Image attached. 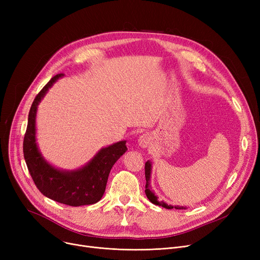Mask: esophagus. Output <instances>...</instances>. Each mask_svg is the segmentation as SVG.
<instances>
[{
    "label": "esophagus",
    "instance_id": "esophagus-1",
    "mask_svg": "<svg viewBox=\"0 0 260 260\" xmlns=\"http://www.w3.org/2000/svg\"><path fill=\"white\" fill-rule=\"evenodd\" d=\"M148 143H149L148 136H147V135H142L141 137L139 138V144H140L141 146H143V147H146V146L148 145Z\"/></svg>",
    "mask_w": 260,
    "mask_h": 260
}]
</instances>
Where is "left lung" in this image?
<instances>
[{"instance_id":"left-lung-1","label":"left lung","mask_w":260,"mask_h":260,"mask_svg":"<svg viewBox=\"0 0 260 260\" xmlns=\"http://www.w3.org/2000/svg\"><path fill=\"white\" fill-rule=\"evenodd\" d=\"M151 167H152L151 162H149V161H146V162H145V179H146V184H145V194H146V197L148 198V200H149V201H151V202H152V203H154V204H157V206H160V207H162V208H166V209H169V210L174 209V207H173V206H169V204L165 203L163 201H158L157 196H155L154 192L152 190V187H151V185H149V178H151V169H152ZM175 209H177V210H181V209H185V208H184V207H179V206H177V207H175Z\"/></svg>"}]
</instances>
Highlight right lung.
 <instances>
[{"label":"right lung","mask_w":260,"mask_h":260,"mask_svg":"<svg viewBox=\"0 0 260 260\" xmlns=\"http://www.w3.org/2000/svg\"><path fill=\"white\" fill-rule=\"evenodd\" d=\"M61 77L63 74L52 77L31 104L23 141L24 158L36 186L44 196L71 207L93 204L102 198L115 162L127 151L126 141L102 148L89 163L78 171L63 172L48 165L36 143V114L38 104L48 88Z\"/></svg>","instance_id":"1"}]
</instances>
